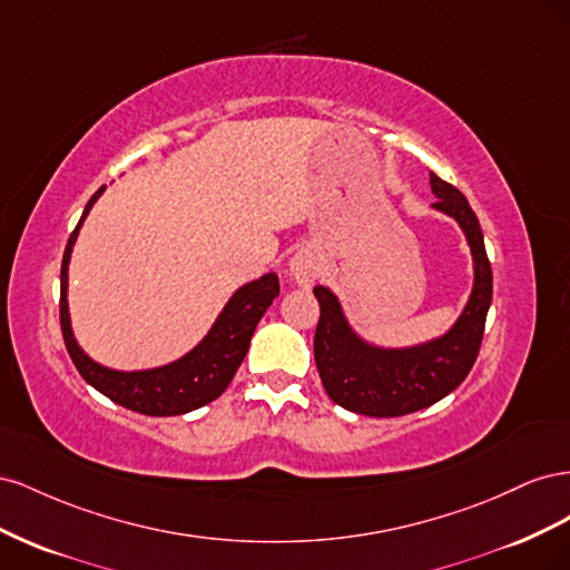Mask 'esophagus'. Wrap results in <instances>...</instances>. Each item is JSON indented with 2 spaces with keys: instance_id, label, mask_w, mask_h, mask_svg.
<instances>
[{
  "instance_id": "obj_1",
  "label": "esophagus",
  "mask_w": 570,
  "mask_h": 570,
  "mask_svg": "<svg viewBox=\"0 0 570 570\" xmlns=\"http://www.w3.org/2000/svg\"><path fill=\"white\" fill-rule=\"evenodd\" d=\"M292 281L302 287H308L318 278V262L312 252H297L289 258Z\"/></svg>"
}]
</instances>
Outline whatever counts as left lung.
Wrapping results in <instances>:
<instances>
[{
	"label": "left lung",
	"mask_w": 570,
	"mask_h": 570,
	"mask_svg": "<svg viewBox=\"0 0 570 570\" xmlns=\"http://www.w3.org/2000/svg\"><path fill=\"white\" fill-rule=\"evenodd\" d=\"M435 209L450 214L469 239L475 283L461 318L444 337L413 350H375L361 342L331 289L314 287L321 316L314 335L316 368L327 396L361 416L392 419L421 411L456 390L473 368L492 302V268L475 212L454 185L430 174Z\"/></svg>",
	"instance_id": "8db88e82"
}]
</instances>
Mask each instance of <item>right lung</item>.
I'll return each instance as SVG.
<instances>
[{
	"instance_id": "1",
	"label": "right lung",
	"mask_w": 570,
	"mask_h": 570,
	"mask_svg": "<svg viewBox=\"0 0 570 570\" xmlns=\"http://www.w3.org/2000/svg\"><path fill=\"white\" fill-rule=\"evenodd\" d=\"M107 185H101L97 193L90 197L88 206L78 220L76 230L68 237V245L63 249L61 262V297H59V321L68 356L73 358L78 373L88 381L95 390L107 394L111 402L126 406L130 411L145 413V416H180V413L195 411L204 404L214 402L216 396L223 394L233 381L235 371L243 364V358L249 350V340L256 331V323L262 321L266 308L273 299L281 295L278 275L266 273L245 287H239L230 302L223 308L218 321L197 347L178 358L176 364H168L151 371H111L95 364V361L85 354L71 333V318H68V302H66V287H68V258L76 245L78 228L90 214L92 204L105 193Z\"/></svg>"
}]
</instances>
